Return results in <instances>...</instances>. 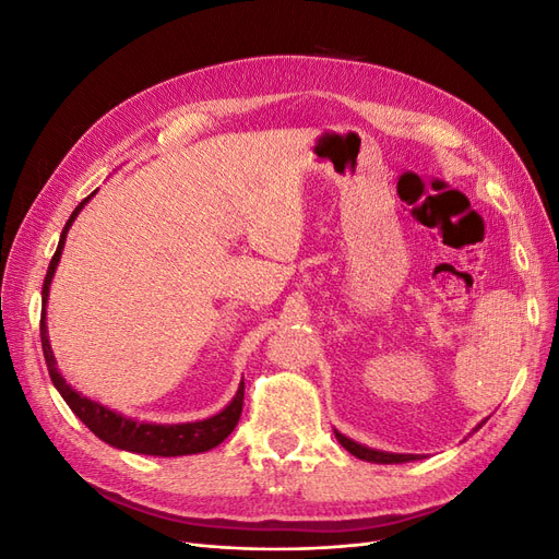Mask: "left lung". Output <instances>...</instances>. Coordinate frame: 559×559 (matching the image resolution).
Listing matches in <instances>:
<instances>
[{
	"mask_svg": "<svg viewBox=\"0 0 559 559\" xmlns=\"http://www.w3.org/2000/svg\"><path fill=\"white\" fill-rule=\"evenodd\" d=\"M483 425H485V421H480V425H478L476 429H473V431H478ZM333 431H335V429H333ZM335 438H337V443H341L349 454L359 456V460H366V462H376V464H403V462H415V460H419L417 454H396V452H382V450L366 448V445H361V443H357V441H352V438L343 436L341 431H335Z\"/></svg>",
	"mask_w": 559,
	"mask_h": 559,
	"instance_id": "obj_1",
	"label": "left lung"
}]
</instances>
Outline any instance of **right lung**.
I'll use <instances>...</instances> for the list:
<instances>
[{"mask_svg":"<svg viewBox=\"0 0 559 559\" xmlns=\"http://www.w3.org/2000/svg\"><path fill=\"white\" fill-rule=\"evenodd\" d=\"M93 195L95 193H91L86 200H81L79 207L72 212V216L67 218L58 249L53 253V259H50L48 273L44 280L39 331H41V347H44L46 366H48V376H50V380H53L64 403L72 408V413L99 438V441H105L118 450H128V452H138V454H154V456H181V454L207 452V450L216 448L218 443H224L230 436V431L235 429V425L240 421L242 403H245V382H240L238 394L233 396V401L222 413H216V415H212L207 419H200V421H186V425H154V421H138V419L105 408L103 403L91 401L88 396L79 394L76 389L72 384H67V380L60 376L53 349H50L48 331H46L48 289H50V282H53L56 267L62 257L67 233H70L74 218L79 216L83 205H86Z\"/></svg>","mask_w":559,"mask_h":559,"instance_id":"1","label":"right lung"}]
</instances>
